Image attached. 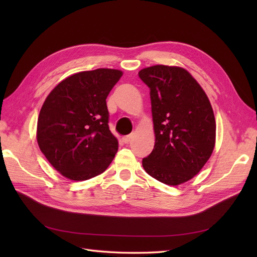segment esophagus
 I'll return each mask as SVG.
<instances>
[{"mask_svg":"<svg viewBox=\"0 0 257 257\" xmlns=\"http://www.w3.org/2000/svg\"><path fill=\"white\" fill-rule=\"evenodd\" d=\"M132 138H133V135H127V136H124L123 138H122V142L124 143V144H128L131 141H132Z\"/></svg>","mask_w":257,"mask_h":257,"instance_id":"obj_1","label":"esophagus"}]
</instances>
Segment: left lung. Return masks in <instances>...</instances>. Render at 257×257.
Returning a JSON list of instances; mask_svg holds the SVG:
<instances>
[{
	"instance_id": "obj_1",
	"label": "left lung",
	"mask_w": 257,
	"mask_h": 257,
	"mask_svg": "<svg viewBox=\"0 0 257 257\" xmlns=\"http://www.w3.org/2000/svg\"><path fill=\"white\" fill-rule=\"evenodd\" d=\"M150 89L155 144L143 166L178 185L199 173L215 144V120L205 91L184 68L154 65L138 73Z\"/></svg>"
}]
</instances>
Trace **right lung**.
<instances>
[{
  "mask_svg": "<svg viewBox=\"0 0 257 257\" xmlns=\"http://www.w3.org/2000/svg\"><path fill=\"white\" fill-rule=\"evenodd\" d=\"M97 68L67 77L46 98L37 121L41 151L61 175L75 181L104 173L118 151L106 98L121 78Z\"/></svg>",
  "mask_w": 257,
  "mask_h": 257,
  "instance_id": "right-lung-1",
  "label": "right lung"
}]
</instances>
